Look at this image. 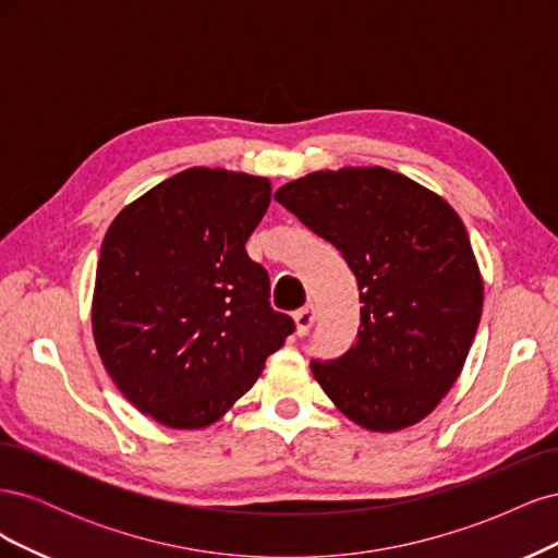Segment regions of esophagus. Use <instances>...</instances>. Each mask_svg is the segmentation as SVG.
<instances>
[{"label": "esophagus", "instance_id": "34e87169", "mask_svg": "<svg viewBox=\"0 0 558 558\" xmlns=\"http://www.w3.org/2000/svg\"><path fill=\"white\" fill-rule=\"evenodd\" d=\"M314 318H316V310L312 302H307L305 307H300L295 312V324H298V335H307L310 328L314 326Z\"/></svg>", "mask_w": 558, "mask_h": 558}]
</instances>
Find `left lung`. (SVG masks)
Returning a JSON list of instances; mask_svg holds the SVG:
<instances>
[{
  "instance_id": "obj_1",
  "label": "left lung",
  "mask_w": 558,
  "mask_h": 558,
  "mask_svg": "<svg viewBox=\"0 0 558 558\" xmlns=\"http://www.w3.org/2000/svg\"><path fill=\"white\" fill-rule=\"evenodd\" d=\"M275 199L340 251L359 281L356 342L337 359H312L316 381L363 428L416 424L459 377L482 316L461 218L384 167L314 172Z\"/></svg>"
}]
</instances>
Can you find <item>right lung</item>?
<instances>
[{"label":"right lung","instance_id":"obj_1","mask_svg":"<svg viewBox=\"0 0 558 558\" xmlns=\"http://www.w3.org/2000/svg\"><path fill=\"white\" fill-rule=\"evenodd\" d=\"M269 197L263 177L193 167L107 230L95 344L121 393L165 426H209L295 330L269 305L267 269L244 246Z\"/></svg>","mask_w":558,"mask_h":558}]
</instances>
